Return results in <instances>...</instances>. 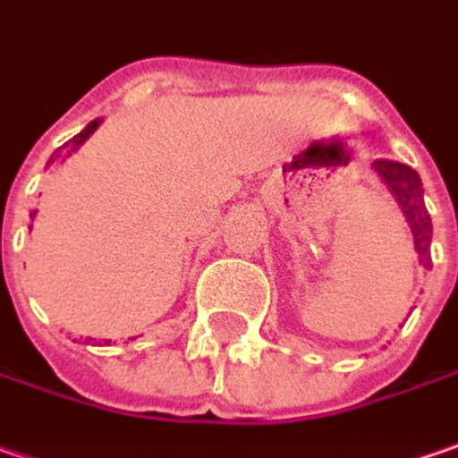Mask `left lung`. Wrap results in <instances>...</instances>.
<instances>
[{
  "mask_svg": "<svg viewBox=\"0 0 458 458\" xmlns=\"http://www.w3.org/2000/svg\"><path fill=\"white\" fill-rule=\"evenodd\" d=\"M375 172L386 180L390 192L395 195L398 205L403 208V215L408 225L413 230V241L420 259L431 248V215L423 205V184L413 166L393 162V159H375Z\"/></svg>",
  "mask_w": 458,
  "mask_h": 458,
  "instance_id": "obj_1",
  "label": "left lung"
}]
</instances>
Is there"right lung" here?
Masks as SVG:
<instances>
[{"instance_id": "obj_1", "label": "right lung", "mask_w": 458, "mask_h": 458, "mask_svg": "<svg viewBox=\"0 0 458 458\" xmlns=\"http://www.w3.org/2000/svg\"><path fill=\"white\" fill-rule=\"evenodd\" d=\"M96 126H98V121H90V123H88V126H86V129H83V131H81V134L72 136L71 141L65 144V149H68V157H71V151L78 149V147H81V144L86 141L88 136H90V134H93V131H96ZM57 159H63V149H57L55 154L50 157V162H47V165H53V162H57ZM30 217H35V213L30 215Z\"/></svg>"}]
</instances>
